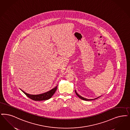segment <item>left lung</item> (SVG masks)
<instances>
[{
  "mask_svg": "<svg viewBox=\"0 0 130 130\" xmlns=\"http://www.w3.org/2000/svg\"><path fill=\"white\" fill-rule=\"evenodd\" d=\"M75 93H76V94L77 95V96H78L79 98H80V99H82V100H85V101H91V100H95V99H98L99 97H98V98H95V99H86V98H84L83 97H82L81 96H80V95H79V94H78L77 92H76V90H75Z\"/></svg>",
  "mask_w": 130,
  "mask_h": 130,
  "instance_id": "8db88e82",
  "label": "left lung"
}]
</instances>
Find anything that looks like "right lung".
Wrapping results in <instances>:
<instances>
[{
    "label": "right lung",
    "instance_id": "obj_1",
    "mask_svg": "<svg viewBox=\"0 0 130 130\" xmlns=\"http://www.w3.org/2000/svg\"><path fill=\"white\" fill-rule=\"evenodd\" d=\"M57 86L55 88H53L49 91H47L44 93L38 94V95L29 94L26 93V92L21 90V89H20L22 91V92H23L24 94H25L28 98L34 101H44V100H48L52 97V96L54 95V94L55 93L56 91L57 90Z\"/></svg>",
    "mask_w": 130,
    "mask_h": 130
}]
</instances>
